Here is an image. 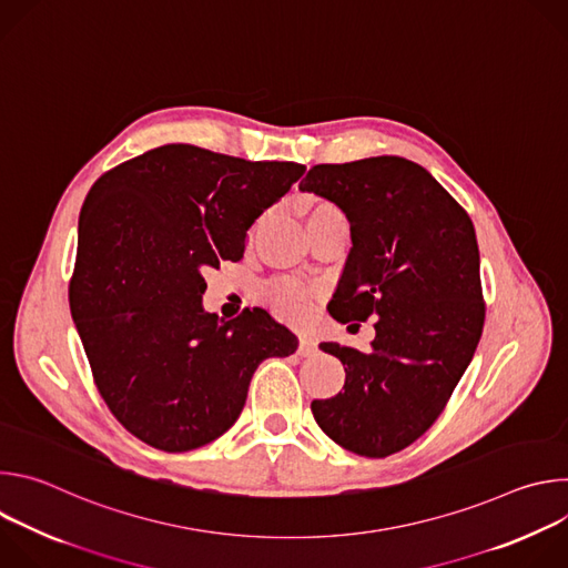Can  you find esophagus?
I'll use <instances>...</instances> for the list:
<instances>
[{
    "instance_id": "obj_1",
    "label": "esophagus",
    "mask_w": 568,
    "mask_h": 568,
    "mask_svg": "<svg viewBox=\"0 0 568 568\" xmlns=\"http://www.w3.org/2000/svg\"><path fill=\"white\" fill-rule=\"evenodd\" d=\"M316 353V342L310 335H298V355L312 357Z\"/></svg>"
}]
</instances>
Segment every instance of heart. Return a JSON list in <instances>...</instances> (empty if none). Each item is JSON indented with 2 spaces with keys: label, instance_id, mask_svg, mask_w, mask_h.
<instances>
[{
  "label": "heart",
  "instance_id": "b5f03b06",
  "mask_svg": "<svg viewBox=\"0 0 568 568\" xmlns=\"http://www.w3.org/2000/svg\"><path fill=\"white\" fill-rule=\"evenodd\" d=\"M272 220V211H263L250 226V242H254L261 231L267 226V222ZM335 220H346L342 209L333 202H326V200H314L307 209V229L312 226H318V224H328V222H335ZM265 296L270 301V305L285 318H294V321H301L310 314L312 310V292L296 283V281H274L265 287Z\"/></svg>",
  "mask_w": 568,
  "mask_h": 568
}]
</instances>
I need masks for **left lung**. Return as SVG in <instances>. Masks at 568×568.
Wrapping results in <instances>:
<instances>
[{
    "mask_svg": "<svg viewBox=\"0 0 568 568\" xmlns=\"http://www.w3.org/2000/svg\"><path fill=\"white\" fill-rule=\"evenodd\" d=\"M335 202L353 250L328 305L342 321H375L371 351L323 342L342 359L344 390L312 399L323 434L384 458L443 414L483 333L478 245L467 211L418 164L368 156L312 166L298 186Z\"/></svg>",
    "mask_w": 568,
    "mask_h": 568,
    "instance_id": "8db88e82",
    "label": "left lung"
}]
</instances>
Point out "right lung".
<instances>
[{
  "label": "right lung",
  "instance_id": "1",
  "mask_svg": "<svg viewBox=\"0 0 568 568\" xmlns=\"http://www.w3.org/2000/svg\"><path fill=\"white\" fill-rule=\"evenodd\" d=\"M305 173L189 143L97 180L78 220L69 307L101 397L139 440L189 452L220 438L267 357L298 339L267 310L204 312V272L240 261L252 222Z\"/></svg>",
  "mask_w": 568,
  "mask_h": 568
}]
</instances>
